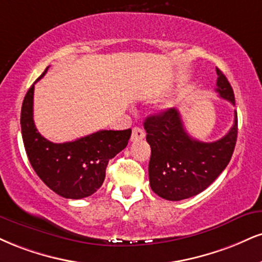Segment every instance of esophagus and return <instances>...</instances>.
<instances>
[{
  "instance_id": "1",
  "label": "esophagus",
  "mask_w": 262,
  "mask_h": 262,
  "mask_svg": "<svg viewBox=\"0 0 262 262\" xmlns=\"http://www.w3.org/2000/svg\"><path fill=\"white\" fill-rule=\"evenodd\" d=\"M145 138V133L144 130L139 127H135L133 128V132H132V137H130V140L132 141H138V140H141Z\"/></svg>"
}]
</instances>
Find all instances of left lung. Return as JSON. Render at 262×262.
Returning a JSON list of instances; mask_svg holds the SVG:
<instances>
[{
  "mask_svg": "<svg viewBox=\"0 0 262 262\" xmlns=\"http://www.w3.org/2000/svg\"><path fill=\"white\" fill-rule=\"evenodd\" d=\"M220 97L234 105V93L226 75L216 68ZM151 147L149 179L152 191L166 200L179 201L198 195L219 177L231 161L238 134V117L222 139L204 143L187 133L181 113L168 108L144 122Z\"/></svg>",
  "mask_w": 262,
  "mask_h": 262,
  "instance_id": "obj_1",
  "label": "left lung"
}]
</instances>
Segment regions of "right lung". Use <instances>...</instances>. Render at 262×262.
<instances>
[{"label":"right lung","instance_id":"1","mask_svg":"<svg viewBox=\"0 0 262 262\" xmlns=\"http://www.w3.org/2000/svg\"><path fill=\"white\" fill-rule=\"evenodd\" d=\"M33 100L34 84L24 97L20 112L21 137L34 171L47 187L66 199L93 195L105 181L110 160L127 146L132 129L99 130L74 141L51 143L35 127Z\"/></svg>","mask_w":262,"mask_h":262}]
</instances>
